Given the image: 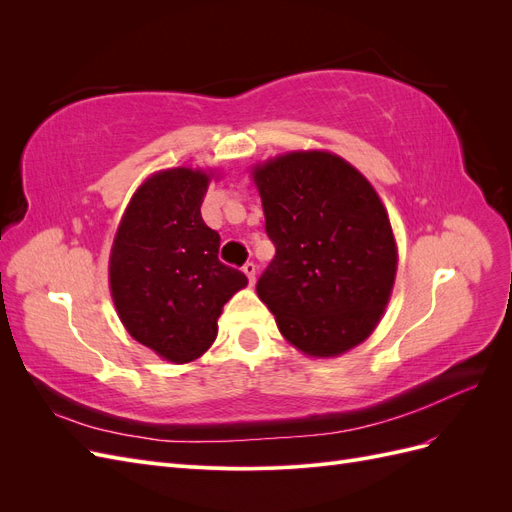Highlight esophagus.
Wrapping results in <instances>:
<instances>
[{"mask_svg":"<svg viewBox=\"0 0 512 512\" xmlns=\"http://www.w3.org/2000/svg\"><path fill=\"white\" fill-rule=\"evenodd\" d=\"M243 273L247 275V280H250V284L256 282V265H254V262H245Z\"/></svg>","mask_w":512,"mask_h":512,"instance_id":"1","label":"esophagus"}]
</instances>
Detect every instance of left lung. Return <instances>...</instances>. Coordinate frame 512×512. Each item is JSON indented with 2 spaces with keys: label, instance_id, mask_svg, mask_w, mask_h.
I'll return each mask as SVG.
<instances>
[{
  "label": "left lung",
  "instance_id": "obj_1",
  "mask_svg": "<svg viewBox=\"0 0 512 512\" xmlns=\"http://www.w3.org/2000/svg\"><path fill=\"white\" fill-rule=\"evenodd\" d=\"M275 258L256 284L290 344L337 356L369 337L397 271L389 215L369 181L324 151L254 170Z\"/></svg>",
  "mask_w": 512,
  "mask_h": 512
}]
</instances>
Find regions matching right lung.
I'll return each instance as SVG.
<instances>
[{"label":"right lung","instance_id":"right-lung-1","mask_svg":"<svg viewBox=\"0 0 512 512\" xmlns=\"http://www.w3.org/2000/svg\"><path fill=\"white\" fill-rule=\"evenodd\" d=\"M207 185L192 168L147 179L123 215L108 267L123 327L173 363L213 344L224 303L247 284L218 258L220 235L200 215Z\"/></svg>","mask_w":512,"mask_h":512}]
</instances>
